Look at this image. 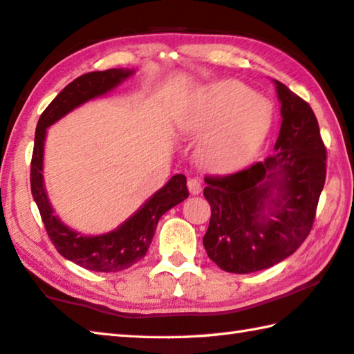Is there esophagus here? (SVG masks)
Here are the masks:
<instances>
[{
    "label": "esophagus",
    "instance_id": "1",
    "mask_svg": "<svg viewBox=\"0 0 354 354\" xmlns=\"http://www.w3.org/2000/svg\"><path fill=\"white\" fill-rule=\"evenodd\" d=\"M187 187H189V192H190L192 195H199V194H201V190H203L201 183H199L198 179H195V178H190L189 179Z\"/></svg>",
    "mask_w": 354,
    "mask_h": 354
}]
</instances>
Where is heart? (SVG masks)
<instances>
[{
	"label": "heart",
	"mask_w": 354,
	"mask_h": 354,
	"mask_svg": "<svg viewBox=\"0 0 354 354\" xmlns=\"http://www.w3.org/2000/svg\"><path fill=\"white\" fill-rule=\"evenodd\" d=\"M272 127V106L265 97L236 82L203 88L183 120L189 134H207L201 158L212 165L234 167L265 144Z\"/></svg>",
	"instance_id": "b5f03b06"
}]
</instances>
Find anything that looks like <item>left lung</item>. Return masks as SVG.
<instances>
[{"mask_svg": "<svg viewBox=\"0 0 354 354\" xmlns=\"http://www.w3.org/2000/svg\"><path fill=\"white\" fill-rule=\"evenodd\" d=\"M281 125L265 162L205 178L212 209L203 244L218 268L249 274L277 265L308 236L325 184L326 150L311 106L272 80Z\"/></svg>", "mask_w": 354, "mask_h": 354, "instance_id": "8db88e82", "label": "left lung"}]
</instances>
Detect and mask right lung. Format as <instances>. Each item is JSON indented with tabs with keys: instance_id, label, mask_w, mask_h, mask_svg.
I'll use <instances>...</instances> for the list:
<instances>
[{
	"instance_id": "add662e5",
	"label": "right lung",
	"mask_w": 354,
	"mask_h": 354,
	"mask_svg": "<svg viewBox=\"0 0 354 354\" xmlns=\"http://www.w3.org/2000/svg\"><path fill=\"white\" fill-rule=\"evenodd\" d=\"M133 75L134 69L127 68L94 71L80 75L50 102L38 119L35 130L34 155L30 164V190L40 210L44 227L55 249L66 260L94 272L124 271L142 260L150 248L160 216L189 196L185 185L187 179L179 173L171 176L162 189L147 199L120 226L99 235L82 234L69 227L60 220L59 215H55L43 176L44 142H46L48 128L75 108L85 105L86 102L113 93Z\"/></svg>"
}]
</instances>
